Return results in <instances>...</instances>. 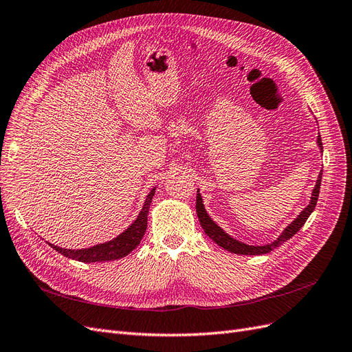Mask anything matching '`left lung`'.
<instances>
[{
  "label": "left lung",
  "instance_id": "8db88e82",
  "mask_svg": "<svg viewBox=\"0 0 352 352\" xmlns=\"http://www.w3.org/2000/svg\"><path fill=\"white\" fill-rule=\"evenodd\" d=\"M317 144L320 146V150L323 153V144H322V138L320 135L317 136ZM320 182H322V172L318 173L317 177V182L316 186L313 189V194H311V199H310V204H308L302 211L301 214L298 216L291 225H287V228L280 233V236L273 241L269 245H261V247H254V245H247V243H242L236 239H233L232 236H229L228 233L223 230L221 228H219L214 221L211 220V217L207 214V211L204 208V204H202V198L199 194H197V216L199 219V223L202 229H204L206 235L210 236L212 241H214L217 245H220L221 248H225L233 254H242V255H261V254H267L272 250L278 248L279 245L285 243L287 239H291L295 233L300 230L304 223L307 221V219L310 217V214L313 212V210L316 208L317 204V199H318V194H320ZM199 192V190H198Z\"/></svg>",
  "mask_w": 352,
  "mask_h": 352
}]
</instances>
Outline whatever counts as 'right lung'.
Returning <instances> with one entry per match:
<instances>
[{
  "label": "right lung",
  "mask_w": 352,
  "mask_h": 352,
  "mask_svg": "<svg viewBox=\"0 0 352 352\" xmlns=\"http://www.w3.org/2000/svg\"><path fill=\"white\" fill-rule=\"evenodd\" d=\"M154 194H155V189H153L151 192L146 195L144 207H142L140 214H138L136 220L113 241L95 245V247L85 248V250H66V248L57 247V245H52V243H50V245L56 251H58L61 255H65V257H69L72 260H78L82 263L111 261V260H119L122 257H126L127 254L133 251L138 245H140V242L144 236V233L146 230L148 211H150V204H151Z\"/></svg>",
  "instance_id": "1"
}]
</instances>
